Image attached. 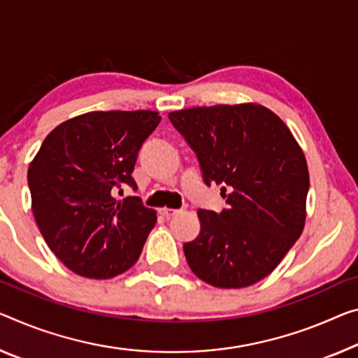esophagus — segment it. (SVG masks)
Segmentation results:
<instances>
[{
	"mask_svg": "<svg viewBox=\"0 0 358 358\" xmlns=\"http://www.w3.org/2000/svg\"><path fill=\"white\" fill-rule=\"evenodd\" d=\"M160 213L163 214L164 217H173V216H176V214H179L180 213V210H173V208H162L160 210Z\"/></svg>",
	"mask_w": 358,
	"mask_h": 358,
	"instance_id": "esophagus-1",
	"label": "esophagus"
}]
</instances>
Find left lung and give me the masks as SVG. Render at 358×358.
I'll list each match as a JSON object with an SVG mask.
<instances>
[{
	"mask_svg": "<svg viewBox=\"0 0 358 358\" xmlns=\"http://www.w3.org/2000/svg\"><path fill=\"white\" fill-rule=\"evenodd\" d=\"M196 153L206 185H222L227 208L200 210V234L184 245L198 278L245 288L266 278L306 224L309 169L283 120L259 103L168 113ZM229 189L230 194H225Z\"/></svg>",
	"mask_w": 358,
	"mask_h": 358,
	"instance_id": "8db88e82",
	"label": "left lung"
}]
</instances>
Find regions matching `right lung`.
I'll return each instance as SVG.
<instances>
[{"label":"right lung","instance_id":"add662e5","mask_svg":"<svg viewBox=\"0 0 358 358\" xmlns=\"http://www.w3.org/2000/svg\"><path fill=\"white\" fill-rule=\"evenodd\" d=\"M162 117L152 110L90 112L60 123L29 166L31 211L43 238L71 272L117 277L139 259L157 213L139 196L134 164Z\"/></svg>","mask_w":358,"mask_h":358}]
</instances>
